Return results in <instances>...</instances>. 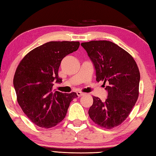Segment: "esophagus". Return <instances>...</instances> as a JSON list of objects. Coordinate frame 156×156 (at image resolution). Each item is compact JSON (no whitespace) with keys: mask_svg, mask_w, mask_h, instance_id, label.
I'll use <instances>...</instances> for the list:
<instances>
[{"mask_svg":"<svg viewBox=\"0 0 156 156\" xmlns=\"http://www.w3.org/2000/svg\"><path fill=\"white\" fill-rule=\"evenodd\" d=\"M76 93H77L78 97H83V96H84L86 94V93H84V92H80V91H78L77 92H76Z\"/></svg>","mask_w":156,"mask_h":156,"instance_id":"1","label":"esophagus"}]
</instances>
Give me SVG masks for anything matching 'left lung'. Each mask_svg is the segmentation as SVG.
<instances>
[{
	"instance_id": "1",
	"label": "left lung",
	"mask_w": 156,
	"mask_h": 156,
	"mask_svg": "<svg viewBox=\"0 0 156 156\" xmlns=\"http://www.w3.org/2000/svg\"><path fill=\"white\" fill-rule=\"evenodd\" d=\"M93 64L97 82L107 83L105 101L92 97L88 115L96 124L106 129L119 125L129 116L139 95L140 73L133 57L108 41L81 44Z\"/></svg>"
}]
</instances>
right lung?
Masks as SVG:
<instances>
[{
  "label": "right lung",
  "instance_id": "add662e5",
  "mask_svg": "<svg viewBox=\"0 0 156 156\" xmlns=\"http://www.w3.org/2000/svg\"><path fill=\"white\" fill-rule=\"evenodd\" d=\"M79 41H49L26 55L15 72L13 85L18 103L36 125L51 128L66 117L69 103L78 97L76 92L54 91L62 83L58 69L62 59L76 51Z\"/></svg>",
  "mask_w": 156,
  "mask_h": 156
}]
</instances>
